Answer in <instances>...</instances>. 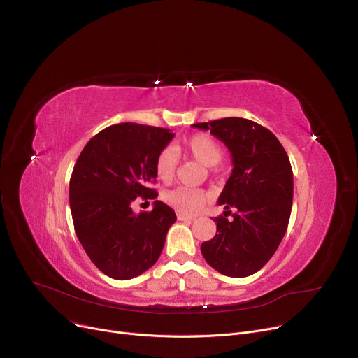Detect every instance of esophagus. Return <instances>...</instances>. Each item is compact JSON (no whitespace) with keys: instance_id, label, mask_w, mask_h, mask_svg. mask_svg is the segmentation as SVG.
Instances as JSON below:
<instances>
[{"instance_id":"obj_1","label":"esophagus","mask_w":358,"mask_h":358,"mask_svg":"<svg viewBox=\"0 0 358 358\" xmlns=\"http://www.w3.org/2000/svg\"><path fill=\"white\" fill-rule=\"evenodd\" d=\"M177 217H178V220H184V222H190V220L196 219V216H190V215H185V213H177Z\"/></svg>"}]
</instances>
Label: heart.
<instances>
[{"label": "heart", "instance_id": "b5f03b06", "mask_svg": "<svg viewBox=\"0 0 358 358\" xmlns=\"http://www.w3.org/2000/svg\"><path fill=\"white\" fill-rule=\"evenodd\" d=\"M177 150L193 157L206 166L216 165L223 157L222 146L208 135L190 136L177 148ZM176 150L171 148L162 149L155 159L157 177L164 182L171 181L176 174ZM164 200L178 212L190 215L203 208L204 203L208 201V194L199 189H193V187H177V189L166 192L164 194Z\"/></svg>", "mask_w": 358, "mask_h": 358}]
</instances>
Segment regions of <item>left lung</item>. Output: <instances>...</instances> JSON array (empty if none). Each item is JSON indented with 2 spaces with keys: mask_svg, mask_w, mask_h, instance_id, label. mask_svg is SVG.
Wrapping results in <instances>:
<instances>
[{
  "mask_svg": "<svg viewBox=\"0 0 358 358\" xmlns=\"http://www.w3.org/2000/svg\"><path fill=\"white\" fill-rule=\"evenodd\" d=\"M192 126L210 130L228 146L234 164L217 200L227 212L213 219L216 235L201 243V254L220 274L251 275L267 264L287 231L293 203L289 157L268 129L248 119L224 117Z\"/></svg>",
  "mask_w": 358,
  "mask_h": 358,
  "instance_id": "obj_1",
  "label": "left lung"
}]
</instances>
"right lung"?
Returning <instances> with one entry per match:
<instances>
[{
	"instance_id": "obj_1",
	"label": "right lung",
	"mask_w": 358,
	"mask_h": 358,
	"mask_svg": "<svg viewBox=\"0 0 358 358\" xmlns=\"http://www.w3.org/2000/svg\"><path fill=\"white\" fill-rule=\"evenodd\" d=\"M173 138L169 129L113 124L91 138L75 162L69 181L75 234L94 266L111 278L129 280L152 267L177 220L159 200L152 212L131 210L136 197H158L149 182L157 178L158 154Z\"/></svg>"
}]
</instances>
